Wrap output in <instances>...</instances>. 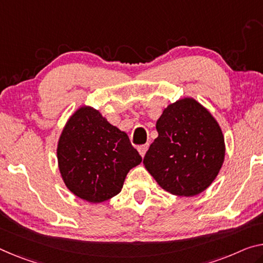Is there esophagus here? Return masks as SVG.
<instances>
[{"mask_svg":"<svg viewBox=\"0 0 263 263\" xmlns=\"http://www.w3.org/2000/svg\"><path fill=\"white\" fill-rule=\"evenodd\" d=\"M148 147H149V144H143V145H140V147L137 148V149H139V153L142 157L145 155V153H147Z\"/></svg>","mask_w":263,"mask_h":263,"instance_id":"esophagus-1","label":"esophagus"}]
</instances>
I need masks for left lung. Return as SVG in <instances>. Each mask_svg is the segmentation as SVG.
Returning <instances> with one entry per match:
<instances>
[{
	"label": "left lung",
	"mask_w": 263,
	"mask_h": 263,
	"mask_svg": "<svg viewBox=\"0 0 263 263\" xmlns=\"http://www.w3.org/2000/svg\"><path fill=\"white\" fill-rule=\"evenodd\" d=\"M156 130L143 159L156 182L179 196L207 189L224 160L223 135L211 112L195 100H179L164 109Z\"/></svg>",
	"instance_id": "obj_1"
}]
</instances>
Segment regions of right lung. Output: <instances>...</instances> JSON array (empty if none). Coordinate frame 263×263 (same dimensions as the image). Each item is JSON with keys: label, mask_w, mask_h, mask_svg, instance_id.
Returning <instances> with one entry per match:
<instances>
[{"label": "right lung", "mask_w": 263, "mask_h": 263, "mask_svg": "<svg viewBox=\"0 0 263 263\" xmlns=\"http://www.w3.org/2000/svg\"><path fill=\"white\" fill-rule=\"evenodd\" d=\"M58 161L67 188L92 203L118 195L132 168L142 157L124 132L90 107L68 121L58 144Z\"/></svg>", "instance_id": "add662e5"}]
</instances>
